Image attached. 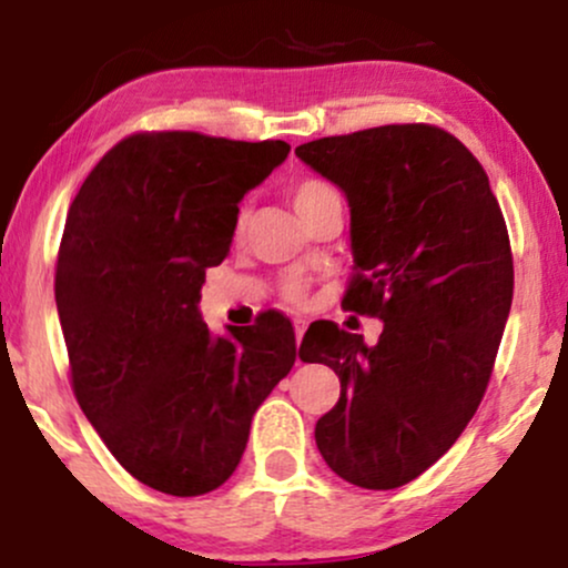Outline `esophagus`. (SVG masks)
I'll list each match as a JSON object with an SVG mask.
<instances>
[{"label": "esophagus", "mask_w": 568, "mask_h": 568, "mask_svg": "<svg viewBox=\"0 0 568 568\" xmlns=\"http://www.w3.org/2000/svg\"><path fill=\"white\" fill-rule=\"evenodd\" d=\"M293 328H296V342H302L304 331H306V321H293Z\"/></svg>", "instance_id": "obj_1"}]
</instances>
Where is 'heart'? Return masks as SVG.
I'll list each match as a JSON object with an SVG mask.
<instances>
[{
	"label": "heart",
	"instance_id": "b5f03b06",
	"mask_svg": "<svg viewBox=\"0 0 568 568\" xmlns=\"http://www.w3.org/2000/svg\"><path fill=\"white\" fill-rule=\"evenodd\" d=\"M331 194H338V192H336L334 186L328 184V181H323V179H310V175H306V179L293 181L291 189H288V197H291L293 207H296V213H298V216H302V219L310 216V213L315 211V207L321 205V202H323L325 197H331ZM240 226H243V216L237 219V232H240ZM304 291H306L304 277L291 275L288 280H285V296H288L291 302H302Z\"/></svg>",
	"mask_w": 568,
	"mask_h": 568
}]
</instances>
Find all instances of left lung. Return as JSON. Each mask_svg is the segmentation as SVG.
<instances>
[{
	"instance_id": "obj_1",
	"label": "left lung",
	"mask_w": 568,
	"mask_h": 568,
	"mask_svg": "<svg viewBox=\"0 0 568 568\" xmlns=\"http://www.w3.org/2000/svg\"><path fill=\"white\" fill-rule=\"evenodd\" d=\"M296 158L349 202L342 306L384 321L374 347L331 321L304 334L302 361L342 382L317 448L349 484L406 486L454 446L491 379L513 304L505 216L470 149L425 122L328 135Z\"/></svg>"
}]
</instances>
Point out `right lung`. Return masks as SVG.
Instances as JSON below:
<instances>
[{"label":"right lung","mask_w":568,"mask_h":568,"mask_svg":"<svg viewBox=\"0 0 568 568\" xmlns=\"http://www.w3.org/2000/svg\"><path fill=\"white\" fill-rule=\"evenodd\" d=\"M285 141L133 133L69 207L55 304L77 403L143 486L200 497L245 452L256 408L296 363L288 317L213 336L197 302L230 253L237 202L288 158Z\"/></svg>","instance_id":"obj_1"}]
</instances>
